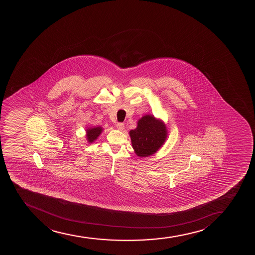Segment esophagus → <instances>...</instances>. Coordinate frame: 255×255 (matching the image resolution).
I'll return each instance as SVG.
<instances>
[{
  "label": "esophagus",
  "instance_id": "34e87169",
  "mask_svg": "<svg viewBox=\"0 0 255 255\" xmlns=\"http://www.w3.org/2000/svg\"><path fill=\"white\" fill-rule=\"evenodd\" d=\"M117 128L118 130H120V131H123V129H124V124L122 123H117Z\"/></svg>",
  "mask_w": 255,
  "mask_h": 255
}]
</instances>
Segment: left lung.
I'll return each instance as SVG.
<instances>
[{"instance_id":"1","label":"left lung","mask_w":255,"mask_h":255,"mask_svg":"<svg viewBox=\"0 0 255 255\" xmlns=\"http://www.w3.org/2000/svg\"><path fill=\"white\" fill-rule=\"evenodd\" d=\"M132 149L139 157L155 154L167 139V129L161 119L152 115H144L138 119L137 128L129 132Z\"/></svg>"}]
</instances>
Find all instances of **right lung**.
Listing matches in <instances>:
<instances>
[{
    "mask_svg": "<svg viewBox=\"0 0 255 255\" xmlns=\"http://www.w3.org/2000/svg\"><path fill=\"white\" fill-rule=\"evenodd\" d=\"M102 127H89L88 128L86 129V138L88 143H94L97 138H99V136L103 132Z\"/></svg>",
    "mask_w": 255,
    "mask_h": 255,
    "instance_id": "add662e5",
    "label": "right lung"
}]
</instances>
